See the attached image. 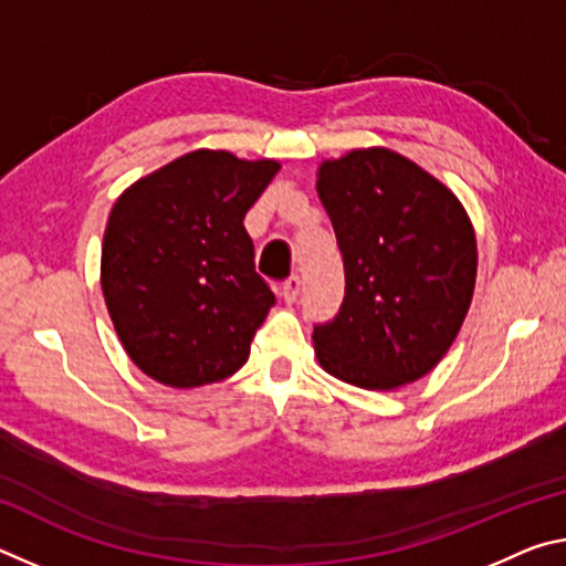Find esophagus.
<instances>
[{"label": "esophagus", "instance_id": "1", "mask_svg": "<svg viewBox=\"0 0 566 566\" xmlns=\"http://www.w3.org/2000/svg\"><path fill=\"white\" fill-rule=\"evenodd\" d=\"M300 294H302V280L300 276H290V280L284 282V286H282V296H284V302H290V304H294L296 300H300Z\"/></svg>", "mask_w": 566, "mask_h": 566}]
</instances>
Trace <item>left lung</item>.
Listing matches in <instances>:
<instances>
[{
    "label": "left lung",
    "instance_id": "left-lung-1",
    "mask_svg": "<svg viewBox=\"0 0 566 566\" xmlns=\"http://www.w3.org/2000/svg\"><path fill=\"white\" fill-rule=\"evenodd\" d=\"M317 191L344 260L337 317L314 324L317 359L361 389H397L432 371L462 329L476 239L442 181L385 147L322 161Z\"/></svg>",
    "mask_w": 566,
    "mask_h": 566
}]
</instances>
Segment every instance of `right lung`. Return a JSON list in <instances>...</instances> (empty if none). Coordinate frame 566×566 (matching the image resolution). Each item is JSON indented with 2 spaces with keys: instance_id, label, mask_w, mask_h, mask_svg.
<instances>
[{
  "instance_id": "1",
  "label": "right lung",
  "mask_w": 566,
  "mask_h": 566,
  "mask_svg": "<svg viewBox=\"0 0 566 566\" xmlns=\"http://www.w3.org/2000/svg\"><path fill=\"white\" fill-rule=\"evenodd\" d=\"M280 171L197 149L134 181L102 242V292L129 359L159 385L232 377L274 294L254 272L244 217Z\"/></svg>"
}]
</instances>
